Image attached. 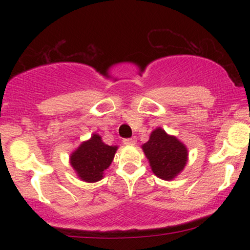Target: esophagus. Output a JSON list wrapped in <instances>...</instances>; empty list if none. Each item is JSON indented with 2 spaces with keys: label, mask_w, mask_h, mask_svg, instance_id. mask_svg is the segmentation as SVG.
Wrapping results in <instances>:
<instances>
[{
  "label": "esophagus",
  "mask_w": 250,
  "mask_h": 250,
  "mask_svg": "<svg viewBox=\"0 0 250 250\" xmlns=\"http://www.w3.org/2000/svg\"><path fill=\"white\" fill-rule=\"evenodd\" d=\"M136 137H131V139H125L123 140V143H125V146H135L136 145Z\"/></svg>",
  "instance_id": "esophagus-1"
}]
</instances>
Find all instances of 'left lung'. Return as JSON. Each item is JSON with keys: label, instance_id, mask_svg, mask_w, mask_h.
Returning <instances> with one entry per match:
<instances>
[{"label": "left lung", "instance_id": "1", "mask_svg": "<svg viewBox=\"0 0 250 250\" xmlns=\"http://www.w3.org/2000/svg\"><path fill=\"white\" fill-rule=\"evenodd\" d=\"M151 171L160 179L170 181L183 170L188 161V149L176 136L161 127L154 129L148 142L142 145Z\"/></svg>", "mask_w": 250, "mask_h": 250}]
</instances>
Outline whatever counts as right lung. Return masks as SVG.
Wrapping results in <instances>:
<instances>
[{"label": "right lung", "instance_id": "1", "mask_svg": "<svg viewBox=\"0 0 250 250\" xmlns=\"http://www.w3.org/2000/svg\"><path fill=\"white\" fill-rule=\"evenodd\" d=\"M117 146H108L99 134L94 133L83 141L69 156L70 166L80 180L93 183L102 180L104 170L113 162Z\"/></svg>", "mask_w": 250, "mask_h": 250}]
</instances>
